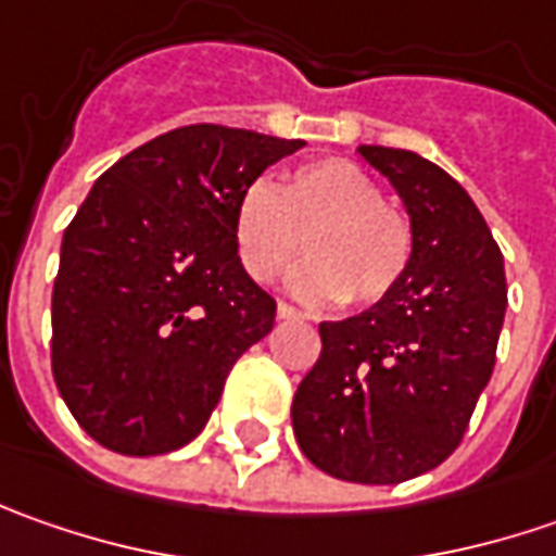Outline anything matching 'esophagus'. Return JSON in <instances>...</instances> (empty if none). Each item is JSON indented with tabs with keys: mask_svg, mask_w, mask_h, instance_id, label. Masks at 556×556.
Instances as JSON below:
<instances>
[{
	"mask_svg": "<svg viewBox=\"0 0 556 556\" xmlns=\"http://www.w3.org/2000/svg\"><path fill=\"white\" fill-rule=\"evenodd\" d=\"M278 318H281V321H296V318H303V315L293 309V306H288V303H278Z\"/></svg>",
	"mask_w": 556,
	"mask_h": 556,
	"instance_id": "esophagus-1",
	"label": "esophagus"
}]
</instances>
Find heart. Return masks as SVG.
Returning <instances> with one entry per match:
<instances>
[{"label": "heart", "mask_w": 556, "mask_h": 556, "mask_svg": "<svg viewBox=\"0 0 556 556\" xmlns=\"http://www.w3.org/2000/svg\"><path fill=\"white\" fill-rule=\"evenodd\" d=\"M231 231L241 266L260 285L275 281L303 244L309 263L288 285L318 306L343 300L371 306L412 263L408 219L383 201L362 166L343 157L303 163L278 188L250 182L238 194Z\"/></svg>", "instance_id": "heart-1"}]
</instances>
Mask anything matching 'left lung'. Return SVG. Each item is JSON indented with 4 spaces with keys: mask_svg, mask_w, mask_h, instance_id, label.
<instances>
[{
    "mask_svg": "<svg viewBox=\"0 0 556 556\" xmlns=\"http://www.w3.org/2000/svg\"><path fill=\"white\" fill-rule=\"evenodd\" d=\"M412 219V263L371 309L321 321V355L293 395L303 455L337 480L393 485L439 467L485 390L507 309L504 256L445 169L358 144Z\"/></svg>",
    "mask_w": 556,
    "mask_h": 556,
    "instance_id": "8db88e82",
    "label": "left lung"
}]
</instances>
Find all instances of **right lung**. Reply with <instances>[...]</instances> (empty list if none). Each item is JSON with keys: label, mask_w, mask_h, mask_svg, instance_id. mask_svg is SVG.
<instances>
[{"label": "right lung", "mask_w": 556, "mask_h": 556, "mask_svg": "<svg viewBox=\"0 0 556 556\" xmlns=\"http://www.w3.org/2000/svg\"><path fill=\"white\" fill-rule=\"evenodd\" d=\"M303 144L198 123L98 176L61 241L52 374L104 448L188 445L231 365L271 331L275 300L241 266L231 219L247 185Z\"/></svg>", "instance_id": "add662e5"}]
</instances>
